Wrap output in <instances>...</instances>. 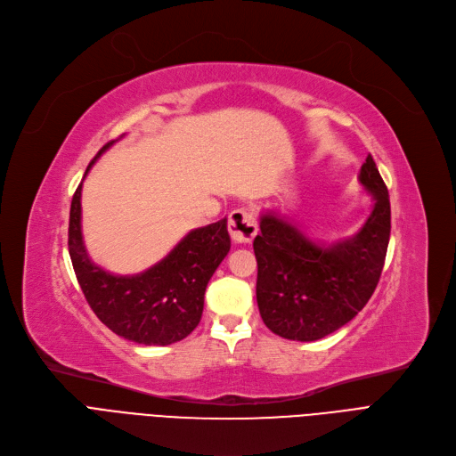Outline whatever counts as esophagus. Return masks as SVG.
I'll return each instance as SVG.
<instances>
[{"mask_svg": "<svg viewBox=\"0 0 456 456\" xmlns=\"http://www.w3.org/2000/svg\"><path fill=\"white\" fill-rule=\"evenodd\" d=\"M228 232L235 243H250L257 233L256 215L245 208L233 209L228 219Z\"/></svg>", "mask_w": 456, "mask_h": 456, "instance_id": "1", "label": "esophagus"}]
</instances>
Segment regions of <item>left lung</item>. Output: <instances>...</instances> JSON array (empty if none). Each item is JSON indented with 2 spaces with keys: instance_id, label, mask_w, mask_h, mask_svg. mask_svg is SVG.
I'll use <instances>...</instances> for the list:
<instances>
[{
  "instance_id": "1",
  "label": "left lung",
  "mask_w": 456,
  "mask_h": 456,
  "mask_svg": "<svg viewBox=\"0 0 456 456\" xmlns=\"http://www.w3.org/2000/svg\"><path fill=\"white\" fill-rule=\"evenodd\" d=\"M358 180L375 206L349 240L317 243L281 216L262 215V232L254 240L256 298L271 332L293 341L321 339L356 317L371 298L384 267L392 209L371 154Z\"/></svg>"
}]
</instances>
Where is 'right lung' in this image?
Instances as JSON below:
<instances>
[{"instance_id":"1","label":"right lung","mask_w":456,"mask_h":456,"mask_svg":"<svg viewBox=\"0 0 456 456\" xmlns=\"http://www.w3.org/2000/svg\"><path fill=\"white\" fill-rule=\"evenodd\" d=\"M115 141L107 142L94 161ZM83 176V178H85ZM230 250L228 221L191 230L161 262L144 273L118 276L91 262L81 235V183L69 224L72 265L96 317L124 339L141 345H170L187 338L200 322L208 281Z\"/></svg>"}]
</instances>
